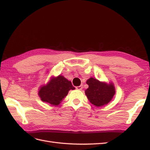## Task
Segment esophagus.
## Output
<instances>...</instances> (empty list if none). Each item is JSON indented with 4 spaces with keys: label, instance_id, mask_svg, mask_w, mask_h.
Listing matches in <instances>:
<instances>
[{
    "label": "esophagus",
    "instance_id": "obj_1",
    "mask_svg": "<svg viewBox=\"0 0 150 150\" xmlns=\"http://www.w3.org/2000/svg\"><path fill=\"white\" fill-rule=\"evenodd\" d=\"M76 89H78V90H81L83 88V87L81 86H77L76 87Z\"/></svg>",
    "mask_w": 150,
    "mask_h": 150
}]
</instances>
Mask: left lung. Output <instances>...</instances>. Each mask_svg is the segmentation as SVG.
Segmentation results:
<instances>
[{
  "mask_svg": "<svg viewBox=\"0 0 150 150\" xmlns=\"http://www.w3.org/2000/svg\"><path fill=\"white\" fill-rule=\"evenodd\" d=\"M86 83L89 87L85 93L87 98L93 105L97 107L108 104L115 94V89L112 82L106 83L90 78Z\"/></svg>",
  "mask_w": 150,
  "mask_h": 150,
  "instance_id": "left-lung-1",
  "label": "left lung"
}]
</instances>
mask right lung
<instances>
[{
	"instance_id": "1",
	"label": "right lung",
	"mask_w": 150,
	"mask_h": 150,
	"mask_svg": "<svg viewBox=\"0 0 150 150\" xmlns=\"http://www.w3.org/2000/svg\"><path fill=\"white\" fill-rule=\"evenodd\" d=\"M70 89H75L71 81L60 74L56 77H52L46 85L41 86L38 94L42 101L57 106L63 101Z\"/></svg>"
}]
</instances>
